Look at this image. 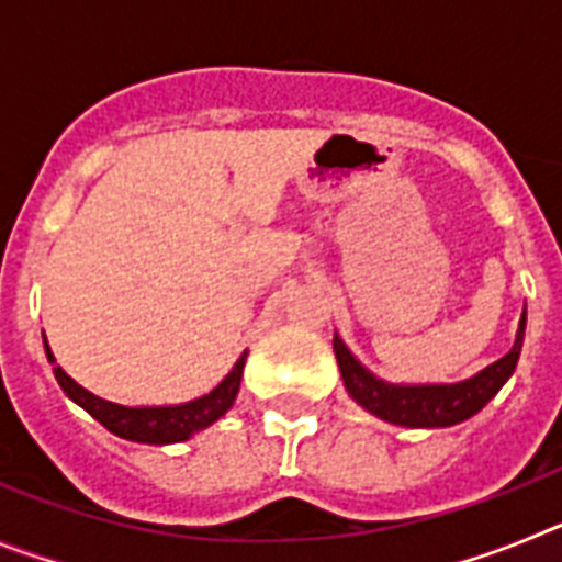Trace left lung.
<instances>
[{"instance_id":"1","label":"left lung","mask_w":562,"mask_h":562,"mask_svg":"<svg viewBox=\"0 0 562 562\" xmlns=\"http://www.w3.org/2000/svg\"><path fill=\"white\" fill-rule=\"evenodd\" d=\"M526 312L520 315L518 337L509 355L486 366L475 376L453 385H394L371 374L349 351V346L335 335V357L346 391L357 405L402 428H450L459 422L479 414L486 402L493 400L518 366L520 346H524Z\"/></svg>"}]
</instances>
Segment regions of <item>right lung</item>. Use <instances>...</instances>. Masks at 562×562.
I'll use <instances>...</instances> for the list:
<instances>
[{
  "label": "right lung",
  "instance_id": "add662e5",
  "mask_svg": "<svg viewBox=\"0 0 562 562\" xmlns=\"http://www.w3.org/2000/svg\"><path fill=\"white\" fill-rule=\"evenodd\" d=\"M44 351H47L49 362H56L47 340H44ZM245 360L247 351L238 357L231 374L211 394L200 396V400L182 402V405H162V408H128V405L101 400V396L89 394L83 385H78L61 366H56L53 374H56L64 394L76 402V405H81L92 419L101 422L109 434L128 441H140V445H173V441L191 439L193 434L205 430L207 425H213L220 416H225L231 411L233 400L238 394V385H241Z\"/></svg>",
  "mask_w": 562,
  "mask_h": 562
}]
</instances>
